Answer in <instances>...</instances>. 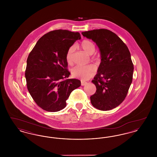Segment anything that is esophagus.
<instances>
[{"label":"esophagus","instance_id":"34e87169","mask_svg":"<svg viewBox=\"0 0 157 157\" xmlns=\"http://www.w3.org/2000/svg\"><path fill=\"white\" fill-rule=\"evenodd\" d=\"M86 83H87V82H84V81H81V85H82V86L85 85Z\"/></svg>","mask_w":157,"mask_h":157}]
</instances>
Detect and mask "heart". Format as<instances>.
<instances>
[{
	"label": "heart",
	"instance_id": "heart-1",
	"mask_svg": "<svg viewBox=\"0 0 157 157\" xmlns=\"http://www.w3.org/2000/svg\"><path fill=\"white\" fill-rule=\"evenodd\" d=\"M82 49L89 55H92L96 50L95 44L89 40H83L81 44ZM75 46H71L67 49L66 55V60L69 64H71L73 61L74 53L75 52ZM96 68L92 65L86 66H76L72 70V74L77 78L83 81L87 80L95 74Z\"/></svg>",
	"mask_w": 157,
	"mask_h": 157
}]
</instances>
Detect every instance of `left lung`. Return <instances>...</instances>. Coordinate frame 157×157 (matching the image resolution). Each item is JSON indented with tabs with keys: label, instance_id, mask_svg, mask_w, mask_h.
<instances>
[{
	"label": "left lung",
	"instance_id": "1",
	"mask_svg": "<svg viewBox=\"0 0 157 157\" xmlns=\"http://www.w3.org/2000/svg\"><path fill=\"white\" fill-rule=\"evenodd\" d=\"M82 34L96 43L101 57L97 74L92 81L97 90L90 97L91 104L101 111L111 110L124 101L132 83L134 65L131 53L111 30L94 29Z\"/></svg>",
	"mask_w": 157,
	"mask_h": 157
}]
</instances>
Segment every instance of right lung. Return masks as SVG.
I'll return each mask as SVG.
<instances>
[{"mask_svg":"<svg viewBox=\"0 0 157 157\" xmlns=\"http://www.w3.org/2000/svg\"><path fill=\"white\" fill-rule=\"evenodd\" d=\"M81 38L79 32L52 30L40 37L29 53L25 71L27 88L44 110H62L71 93L81 86L79 80L67 79L71 73L66 60L69 48Z\"/></svg>","mask_w":157,"mask_h":157,"instance_id":"right-lung-1","label":"right lung"}]
</instances>
